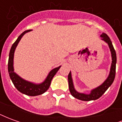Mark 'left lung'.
Here are the masks:
<instances>
[{"label": "left lung", "mask_w": 122, "mask_h": 122, "mask_svg": "<svg viewBox=\"0 0 122 122\" xmlns=\"http://www.w3.org/2000/svg\"><path fill=\"white\" fill-rule=\"evenodd\" d=\"M101 37L102 38V40H104L105 42L108 44L109 46L110 50L111 51V56H112V64H111V67H110V73L108 76L105 80V82L102 83V84L99 86V87L95 88L93 90L91 91V93L89 94H85V93H81L76 91L74 89L73 82L72 79L71 72H69L68 75V80H69V91L71 92V95L75 98L84 101H89L92 100H96L99 99V97L102 96L108 87H110L111 84L114 82V80L115 78L116 75V53L115 50L113 47L112 42L110 40V38L108 36L107 34L102 32Z\"/></svg>", "instance_id": "left-lung-1"}]
</instances>
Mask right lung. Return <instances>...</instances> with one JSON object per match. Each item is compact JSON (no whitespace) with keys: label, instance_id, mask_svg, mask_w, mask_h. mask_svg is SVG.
<instances>
[{"label":"right lung","instance_id":"obj_1","mask_svg":"<svg viewBox=\"0 0 122 122\" xmlns=\"http://www.w3.org/2000/svg\"><path fill=\"white\" fill-rule=\"evenodd\" d=\"M30 30H25L23 33H21L12 46V48L10 49L9 53L8 69V72H9L10 79L12 80L14 86L16 87V89L19 92L23 94L29 95V96H36V95L42 94L48 90L51 84V80L55 76V74L57 73V72L58 71L59 69H60L61 66L51 70L48 74V76L46 78L45 80L42 83L39 84H36L32 82H28L27 80L21 78L20 76H18L15 72H14L13 65H14V56L15 50L23 36L25 35V33L29 32Z\"/></svg>","mask_w":122,"mask_h":122}]
</instances>
